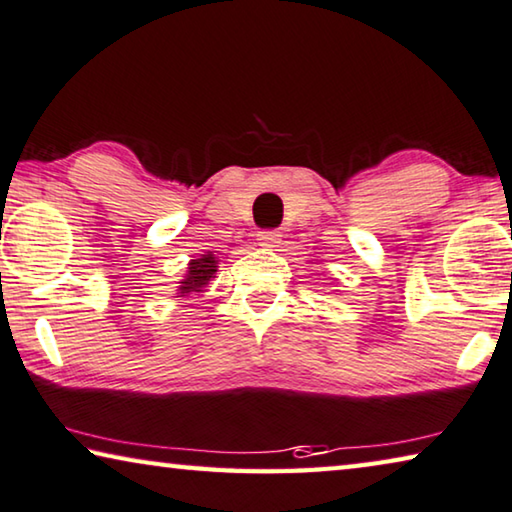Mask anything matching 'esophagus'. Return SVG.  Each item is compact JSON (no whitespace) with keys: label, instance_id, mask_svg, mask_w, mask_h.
Instances as JSON below:
<instances>
[{"label":"esophagus","instance_id":"esophagus-1","mask_svg":"<svg viewBox=\"0 0 512 512\" xmlns=\"http://www.w3.org/2000/svg\"><path fill=\"white\" fill-rule=\"evenodd\" d=\"M280 237H282V234L275 232V230L259 232L257 234V243H259V246H264V248H275L280 243Z\"/></svg>","mask_w":512,"mask_h":512}]
</instances>
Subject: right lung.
Wrapping results in <instances>:
<instances>
[{"instance_id": "1", "label": "right lung", "mask_w": 512, "mask_h": 512, "mask_svg": "<svg viewBox=\"0 0 512 512\" xmlns=\"http://www.w3.org/2000/svg\"><path fill=\"white\" fill-rule=\"evenodd\" d=\"M218 271V257L207 250L205 255L191 259L189 266H186L184 278L180 280V287H177V296H191V294H202L209 287V282L216 278Z\"/></svg>"}]
</instances>
